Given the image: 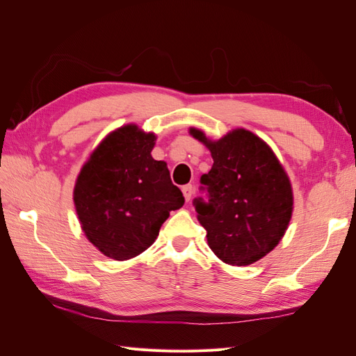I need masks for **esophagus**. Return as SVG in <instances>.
Segmentation results:
<instances>
[{
	"mask_svg": "<svg viewBox=\"0 0 356 356\" xmlns=\"http://www.w3.org/2000/svg\"><path fill=\"white\" fill-rule=\"evenodd\" d=\"M182 195H184L186 200L188 202L193 197V195H195V187H193L191 184L184 186V187H182Z\"/></svg>",
	"mask_w": 356,
	"mask_h": 356,
	"instance_id": "obj_1",
	"label": "esophagus"
}]
</instances>
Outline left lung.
I'll return each mask as SVG.
<instances>
[{"label": "left lung", "mask_w": 356, "mask_h": 356, "mask_svg": "<svg viewBox=\"0 0 356 356\" xmlns=\"http://www.w3.org/2000/svg\"><path fill=\"white\" fill-rule=\"evenodd\" d=\"M191 135L211 149L213 165L200 177L204 197L193 207L208 245L232 266L260 260L282 239L293 213V190L284 168L260 138L236 129L220 141Z\"/></svg>", "instance_id": "1"}]
</instances>
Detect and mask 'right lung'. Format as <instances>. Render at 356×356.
I'll return each mask as SVG.
<instances>
[{
	"label": "right lung",
	"instance_id": "1",
	"mask_svg": "<svg viewBox=\"0 0 356 356\" xmlns=\"http://www.w3.org/2000/svg\"><path fill=\"white\" fill-rule=\"evenodd\" d=\"M156 136L135 124L117 129L95 149L77 178L74 203L98 250L129 260L153 245L170 211L184 204L165 161L154 160Z\"/></svg>",
	"mask_w": 356,
	"mask_h": 356
}]
</instances>
